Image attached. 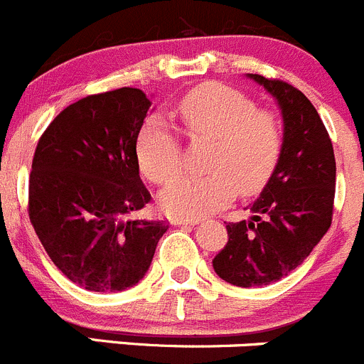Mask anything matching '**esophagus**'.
<instances>
[{
	"mask_svg": "<svg viewBox=\"0 0 364 364\" xmlns=\"http://www.w3.org/2000/svg\"><path fill=\"white\" fill-rule=\"evenodd\" d=\"M173 225H196L198 220H189V218H171Z\"/></svg>",
	"mask_w": 364,
	"mask_h": 364,
	"instance_id": "34e87169",
	"label": "esophagus"
}]
</instances>
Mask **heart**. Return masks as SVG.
Listing matches in <instances>:
<instances>
[{"instance_id": "obj_1", "label": "heart", "mask_w": 364, "mask_h": 364, "mask_svg": "<svg viewBox=\"0 0 364 364\" xmlns=\"http://www.w3.org/2000/svg\"><path fill=\"white\" fill-rule=\"evenodd\" d=\"M191 137L213 139L207 175H180L159 196L171 216L202 218L227 205L237 189L254 195L266 186L279 164L284 146L282 121L273 110L257 109L255 102L236 89L207 84L188 92L176 103ZM141 171L155 184L168 182L180 169V143L171 124L150 116L137 134Z\"/></svg>"}]
</instances>
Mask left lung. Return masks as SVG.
Wrapping results in <instances>:
<instances>
[{
    "mask_svg": "<svg viewBox=\"0 0 364 364\" xmlns=\"http://www.w3.org/2000/svg\"><path fill=\"white\" fill-rule=\"evenodd\" d=\"M248 76L279 103L284 146L268 184L250 205V220L227 225L228 241L213 268L225 282L259 288L302 264L328 230L336 161L327 128L304 92L282 80Z\"/></svg>",
    "mask_w": 364,
    "mask_h": 364,
    "instance_id": "left-lung-1",
    "label": "left lung"
}]
</instances>
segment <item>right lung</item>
<instances>
[{
	"label": "right lung",
	"mask_w": 364,
	"mask_h": 364,
	"mask_svg": "<svg viewBox=\"0 0 364 364\" xmlns=\"http://www.w3.org/2000/svg\"><path fill=\"white\" fill-rule=\"evenodd\" d=\"M151 102L121 87L65 107L37 143L28 214L53 264L89 291L116 293L144 277L166 221L130 220L151 200L137 134Z\"/></svg>",
	"instance_id": "1"
}]
</instances>
